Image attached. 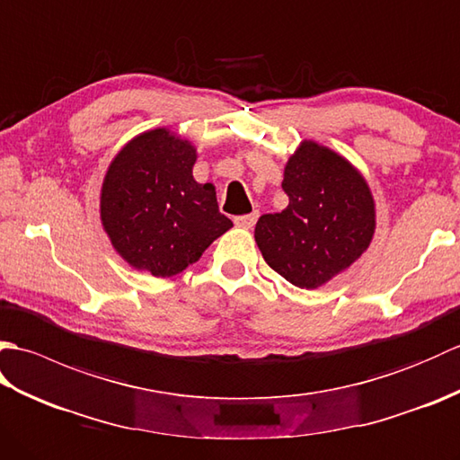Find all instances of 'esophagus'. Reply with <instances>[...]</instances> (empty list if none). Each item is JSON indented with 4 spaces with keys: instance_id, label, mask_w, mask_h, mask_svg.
Masks as SVG:
<instances>
[{
    "instance_id": "1",
    "label": "esophagus",
    "mask_w": 460,
    "mask_h": 460,
    "mask_svg": "<svg viewBox=\"0 0 460 460\" xmlns=\"http://www.w3.org/2000/svg\"><path fill=\"white\" fill-rule=\"evenodd\" d=\"M257 219H259V211H252L249 215H239V217H235V225L243 229H252L255 227Z\"/></svg>"
}]
</instances>
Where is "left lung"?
<instances>
[{
  "mask_svg": "<svg viewBox=\"0 0 460 460\" xmlns=\"http://www.w3.org/2000/svg\"><path fill=\"white\" fill-rule=\"evenodd\" d=\"M287 209L261 215L255 241L267 265L298 288L324 287L367 251L376 201L344 155L302 140L285 165Z\"/></svg>",
  "mask_w": 460,
  "mask_h": 460,
  "instance_id": "1",
  "label": "left lung"
}]
</instances>
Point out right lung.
<instances>
[{"label": "right lung", "mask_w": 460, "mask_h": 460, "mask_svg": "<svg viewBox=\"0 0 460 460\" xmlns=\"http://www.w3.org/2000/svg\"><path fill=\"white\" fill-rule=\"evenodd\" d=\"M195 146L170 128L146 130L114 155L101 188V221L136 270L173 277L233 227L213 183L193 180Z\"/></svg>", "instance_id": "right-lung-1"}]
</instances>
